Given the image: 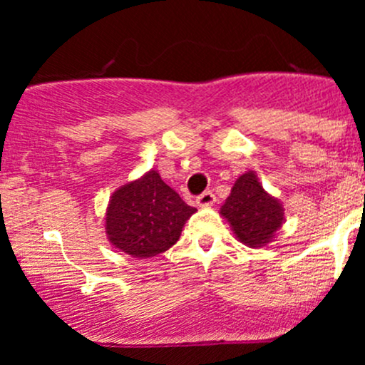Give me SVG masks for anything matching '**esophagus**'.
Listing matches in <instances>:
<instances>
[{"instance_id":"1","label":"esophagus","mask_w":365,"mask_h":365,"mask_svg":"<svg viewBox=\"0 0 365 365\" xmlns=\"http://www.w3.org/2000/svg\"><path fill=\"white\" fill-rule=\"evenodd\" d=\"M215 202H216V195L212 194L211 190L204 192V194H200L199 197H197V206H200V207H209V206H212Z\"/></svg>"}]
</instances>
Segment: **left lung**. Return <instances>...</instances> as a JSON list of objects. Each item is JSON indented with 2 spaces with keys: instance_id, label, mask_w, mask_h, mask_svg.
<instances>
[{
  "instance_id": "left-lung-1",
  "label": "left lung",
  "mask_w": 365,
  "mask_h": 365,
  "mask_svg": "<svg viewBox=\"0 0 365 365\" xmlns=\"http://www.w3.org/2000/svg\"><path fill=\"white\" fill-rule=\"evenodd\" d=\"M220 215L232 226L237 240L252 249L271 244L284 223L282 202L264 190L255 171L237 178Z\"/></svg>"
}]
</instances>
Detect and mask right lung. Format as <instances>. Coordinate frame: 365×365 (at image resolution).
I'll return each instance as SVG.
<instances>
[{
	"label": "right lung",
	"mask_w": 365,
	"mask_h": 365,
	"mask_svg": "<svg viewBox=\"0 0 365 365\" xmlns=\"http://www.w3.org/2000/svg\"><path fill=\"white\" fill-rule=\"evenodd\" d=\"M195 211L163 182L156 170H149L113 192L104 228L110 244L120 252L149 259L177 244Z\"/></svg>",
	"instance_id": "1"
}]
</instances>
